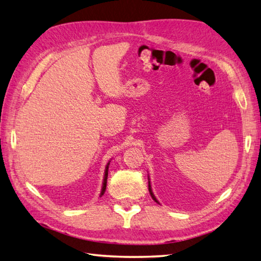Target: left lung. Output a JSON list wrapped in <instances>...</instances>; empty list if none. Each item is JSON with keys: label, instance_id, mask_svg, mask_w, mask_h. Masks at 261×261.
I'll return each mask as SVG.
<instances>
[{"label": "left lung", "instance_id": "1", "mask_svg": "<svg viewBox=\"0 0 261 261\" xmlns=\"http://www.w3.org/2000/svg\"><path fill=\"white\" fill-rule=\"evenodd\" d=\"M148 188H149V192H150V196H151V198L154 199V200H155L156 202H158V201L156 200V198H155V196H154V193L151 192V188H150V183H149V182H148Z\"/></svg>", "mask_w": 261, "mask_h": 261}]
</instances>
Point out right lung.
<instances>
[{
  "instance_id": "1",
  "label": "right lung",
  "mask_w": 261,
  "mask_h": 261,
  "mask_svg": "<svg viewBox=\"0 0 261 261\" xmlns=\"http://www.w3.org/2000/svg\"><path fill=\"white\" fill-rule=\"evenodd\" d=\"M109 165L110 163H107L106 165V170H105V176H104V182H103V188H101V192H100V197L104 195V192L106 190V183H107V175H109Z\"/></svg>"
}]
</instances>
